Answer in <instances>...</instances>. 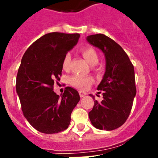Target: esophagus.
<instances>
[{
	"instance_id": "34e87169",
	"label": "esophagus",
	"mask_w": 158,
	"mask_h": 158,
	"mask_svg": "<svg viewBox=\"0 0 158 158\" xmlns=\"http://www.w3.org/2000/svg\"><path fill=\"white\" fill-rule=\"evenodd\" d=\"M79 95H80L81 98H82V97H84L85 95H86V93H85V92H82V91H79Z\"/></svg>"
}]
</instances>
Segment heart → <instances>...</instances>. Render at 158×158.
Wrapping results in <instances>:
<instances>
[{
  "mask_svg": "<svg viewBox=\"0 0 158 158\" xmlns=\"http://www.w3.org/2000/svg\"><path fill=\"white\" fill-rule=\"evenodd\" d=\"M81 52L85 58V60L92 66L96 65L98 63L99 56L93 47H84L81 49ZM70 61H71V56L69 52L65 55L63 60V68L64 69H68L69 67ZM94 82L93 78L91 76H85L82 75L75 74L72 76L69 79V82L70 85L79 89L85 90L88 89Z\"/></svg>",
  "mask_w": 158,
  "mask_h": 158,
  "instance_id": "1",
  "label": "heart"
}]
</instances>
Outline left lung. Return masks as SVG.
Returning <instances> with one entry per match:
<instances>
[{
    "label": "left lung",
    "instance_id": "8db88e82",
    "mask_svg": "<svg viewBox=\"0 0 158 158\" xmlns=\"http://www.w3.org/2000/svg\"><path fill=\"white\" fill-rule=\"evenodd\" d=\"M87 41L101 49L106 60V73L97 88L103 100L94 101L89 119L96 128L114 130L126 122L131 111L137 92L134 66L122 47L109 36L90 35Z\"/></svg>",
    "mask_w": 158,
    "mask_h": 158
}]
</instances>
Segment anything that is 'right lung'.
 <instances>
[{
    "mask_svg": "<svg viewBox=\"0 0 158 158\" xmlns=\"http://www.w3.org/2000/svg\"><path fill=\"white\" fill-rule=\"evenodd\" d=\"M79 36V33H47L22 57L16 90L23 115L38 131L55 134L69 127L72 111L80 100L79 92L68 86L60 96L53 92V85L60 79L65 55Z\"/></svg>",
    "mask_w": 158,
    "mask_h": 158,
    "instance_id": "add662e5",
    "label": "right lung"
}]
</instances>
